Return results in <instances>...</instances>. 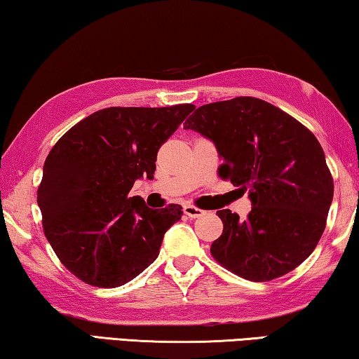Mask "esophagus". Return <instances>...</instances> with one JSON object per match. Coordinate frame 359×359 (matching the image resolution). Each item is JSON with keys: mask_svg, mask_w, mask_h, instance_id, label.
<instances>
[{"mask_svg": "<svg viewBox=\"0 0 359 359\" xmlns=\"http://www.w3.org/2000/svg\"><path fill=\"white\" fill-rule=\"evenodd\" d=\"M184 213L189 216V218H201L203 215V210L194 207V205H184Z\"/></svg>", "mask_w": 359, "mask_h": 359, "instance_id": "34e87169", "label": "esophagus"}]
</instances>
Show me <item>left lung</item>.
Here are the masks:
<instances>
[{
	"instance_id": "left-lung-1",
	"label": "left lung",
	"mask_w": 359,
	"mask_h": 359,
	"mask_svg": "<svg viewBox=\"0 0 359 359\" xmlns=\"http://www.w3.org/2000/svg\"><path fill=\"white\" fill-rule=\"evenodd\" d=\"M184 128L213 141L222 178L248 192L246 219L219 210L211 245L221 266L251 281L278 278L312 255L326 227L332 176L315 135L264 100L237 97L197 108Z\"/></svg>"
}]
</instances>
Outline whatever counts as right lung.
I'll list each match as a JSON object with an SVG mask.
<instances>
[{"instance_id": "obj_1", "label": "right lung", "mask_w": 359, "mask_h": 359, "mask_svg": "<svg viewBox=\"0 0 359 359\" xmlns=\"http://www.w3.org/2000/svg\"><path fill=\"white\" fill-rule=\"evenodd\" d=\"M194 108L100 109L50 149L38 189L44 233L84 283L122 286L156 261L183 207L152 210L128 192L143 176L154 178L158 148Z\"/></svg>"}]
</instances>
